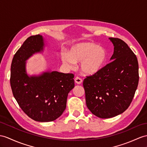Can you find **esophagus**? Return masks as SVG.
<instances>
[{
  "label": "esophagus",
  "mask_w": 147,
  "mask_h": 147,
  "mask_svg": "<svg viewBox=\"0 0 147 147\" xmlns=\"http://www.w3.org/2000/svg\"><path fill=\"white\" fill-rule=\"evenodd\" d=\"M75 82H76L77 84H81L82 82V78H80V77H77L76 78H75Z\"/></svg>",
  "instance_id": "esophagus-1"
}]
</instances>
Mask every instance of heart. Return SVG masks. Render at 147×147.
Wrapping results in <instances>:
<instances>
[{
  "instance_id": "obj_1",
  "label": "heart",
  "mask_w": 147,
  "mask_h": 147,
  "mask_svg": "<svg viewBox=\"0 0 147 147\" xmlns=\"http://www.w3.org/2000/svg\"><path fill=\"white\" fill-rule=\"evenodd\" d=\"M63 65L72 69L74 63L80 62V70L87 76L98 73L104 66L107 52L104 48L92 42H82L71 47L67 53L60 56Z\"/></svg>"
}]
</instances>
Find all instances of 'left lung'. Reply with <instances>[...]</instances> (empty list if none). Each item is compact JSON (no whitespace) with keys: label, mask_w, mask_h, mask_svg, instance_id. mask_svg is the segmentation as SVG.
Segmentation results:
<instances>
[{"label":"left lung","mask_w":147,"mask_h":147,"mask_svg":"<svg viewBox=\"0 0 147 147\" xmlns=\"http://www.w3.org/2000/svg\"><path fill=\"white\" fill-rule=\"evenodd\" d=\"M109 39L114 46L111 62L98 73L87 76L83 82L87 107L101 119L115 117L128 108L139 80L135 53L121 39Z\"/></svg>","instance_id":"1"}]
</instances>
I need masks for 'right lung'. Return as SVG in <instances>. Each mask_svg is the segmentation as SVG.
I'll return each instance as SVG.
<instances>
[{
	"label": "right lung",
	"instance_id": "obj_1",
	"mask_svg": "<svg viewBox=\"0 0 147 147\" xmlns=\"http://www.w3.org/2000/svg\"><path fill=\"white\" fill-rule=\"evenodd\" d=\"M40 35L27 38L14 55L10 68V86L14 98L30 119L47 122L56 120L66 108L68 94L74 86V75L57 71L29 77L26 61L35 53L43 51Z\"/></svg>",
	"mask_w": 147,
	"mask_h": 147
}]
</instances>
